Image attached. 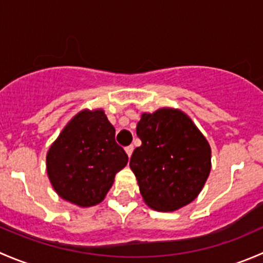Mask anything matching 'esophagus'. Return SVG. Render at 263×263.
<instances>
[{
    "mask_svg": "<svg viewBox=\"0 0 263 263\" xmlns=\"http://www.w3.org/2000/svg\"><path fill=\"white\" fill-rule=\"evenodd\" d=\"M126 153H127V155H128V158H131L132 153H134V146H132V145H129V146H127V147H126Z\"/></svg>",
    "mask_w": 263,
    "mask_h": 263,
    "instance_id": "34e87169",
    "label": "esophagus"
}]
</instances>
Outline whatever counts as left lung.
Segmentation results:
<instances>
[{
    "label": "left lung",
    "mask_w": 263,
    "mask_h": 263,
    "mask_svg": "<svg viewBox=\"0 0 263 263\" xmlns=\"http://www.w3.org/2000/svg\"><path fill=\"white\" fill-rule=\"evenodd\" d=\"M141 146L129 168L145 203L158 211H176L192 202L211 171V147L192 119L179 109L142 113L136 127Z\"/></svg>",
    "instance_id": "1"
}]
</instances>
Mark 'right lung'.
Instances as JSON below:
<instances>
[{"instance_id":"add662e5","label":"right lung","mask_w":263,"mask_h":263,"mask_svg":"<svg viewBox=\"0 0 263 263\" xmlns=\"http://www.w3.org/2000/svg\"><path fill=\"white\" fill-rule=\"evenodd\" d=\"M128 156L116 142L104 110L84 109L67 124L47 153V173L60 197L80 208L104 200Z\"/></svg>"}]
</instances>
